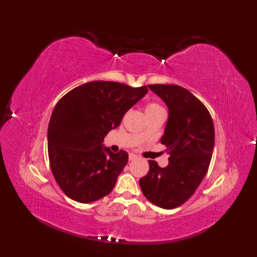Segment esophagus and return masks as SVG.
I'll list each match as a JSON object with an SVG mask.
<instances>
[{
    "label": "esophagus",
    "mask_w": 257,
    "mask_h": 257,
    "mask_svg": "<svg viewBox=\"0 0 257 257\" xmlns=\"http://www.w3.org/2000/svg\"><path fill=\"white\" fill-rule=\"evenodd\" d=\"M136 159H138V156L135 154H129V161H134Z\"/></svg>",
    "instance_id": "obj_1"
}]
</instances>
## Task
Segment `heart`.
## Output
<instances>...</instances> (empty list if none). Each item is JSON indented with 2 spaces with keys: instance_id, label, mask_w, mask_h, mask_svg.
<instances>
[{
  "instance_id": "heart-1",
  "label": "heart",
  "mask_w": 257,
  "mask_h": 257,
  "mask_svg": "<svg viewBox=\"0 0 257 257\" xmlns=\"http://www.w3.org/2000/svg\"><path fill=\"white\" fill-rule=\"evenodd\" d=\"M159 111H163V108L161 105L157 102H149L148 105L146 106V113L147 114H151V113H155V112H159ZM146 130H143V132L139 133V138H145L146 136Z\"/></svg>"
}]
</instances>
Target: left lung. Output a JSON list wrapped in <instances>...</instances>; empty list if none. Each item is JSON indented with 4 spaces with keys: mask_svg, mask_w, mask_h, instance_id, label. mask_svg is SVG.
I'll return each mask as SVG.
<instances>
[{
    "mask_svg": "<svg viewBox=\"0 0 257 257\" xmlns=\"http://www.w3.org/2000/svg\"><path fill=\"white\" fill-rule=\"evenodd\" d=\"M148 87L169 109L161 144L170 158L166 168L149 160V172L139 184L151 203L170 210L188 201L205 177L214 148V125L206 107L183 87Z\"/></svg>",
    "mask_w": 257,
    "mask_h": 257,
    "instance_id": "left-lung-1",
    "label": "left lung"
}]
</instances>
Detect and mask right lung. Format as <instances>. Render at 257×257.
<instances>
[{"label":"right lung","instance_id":"right-lung-1","mask_svg":"<svg viewBox=\"0 0 257 257\" xmlns=\"http://www.w3.org/2000/svg\"><path fill=\"white\" fill-rule=\"evenodd\" d=\"M147 92L146 86L97 80L76 87L56 103L48 124V158L68 198L90 203L111 192L128 154H113L103 138Z\"/></svg>","mask_w":257,"mask_h":257}]
</instances>
